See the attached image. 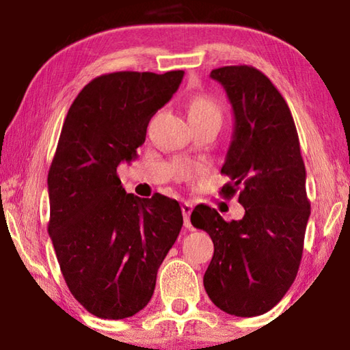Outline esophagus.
Instances as JSON below:
<instances>
[{"instance_id":"obj_1","label":"esophagus","mask_w":350,"mask_h":350,"mask_svg":"<svg viewBox=\"0 0 350 350\" xmlns=\"http://www.w3.org/2000/svg\"><path fill=\"white\" fill-rule=\"evenodd\" d=\"M193 211V204L191 202H183L182 204V215H183V224H185L187 228H191V222H189V215Z\"/></svg>"}]
</instances>
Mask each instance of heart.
Listing matches in <instances>:
<instances>
[{
    "instance_id": "heart-1",
    "label": "heart",
    "mask_w": 350,
    "mask_h": 350,
    "mask_svg": "<svg viewBox=\"0 0 350 350\" xmlns=\"http://www.w3.org/2000/svg\"><path fill=\"white\" fill-rule=\"evenodd\" d=\"M189 120H200V118H217L221 122V106L215 98L208 96H196L188 103Z\"/></svg>"
}]
</instances>
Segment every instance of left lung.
Returning a JSON list of instances; mask_svg holds the SVG:
<instances>
[{
	"label": "left lung",
	"instance_id": "8db88e82",
	"mask_svg": "<svg viewBox=\"0 0 350 350\" xmlns=\"http://www.w3.org/2000/svg\"><path fill=\"white\" fill-rule=\"evenodd\" d=\"M210 77L224 86L234 125L221 173V193L245 215L227 222L215 208L198 205L191 224L210 234L215 254L204 287L219 309L258 317L275 307L292 286L303 256L310 216L306 167L286 100L253 66H224Z\"/></svg>",
	"mask_w": 350,
	"mask_h": 350
}]
</instances>
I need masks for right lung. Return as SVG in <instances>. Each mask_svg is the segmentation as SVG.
<instances>
[{
  "mask_svg": "<svg viewBox=\"0 0 350 350\" xmlns=\"http://www.w3.org/2000/svg\"><path fill=\"white\" fill-rule=\"evenodd\" d=\"M183 74L100 75L64 118L47 174V232L70 293L98 318L133 317L150 303L157 270L180 233L179 202L126 193L117 167L137 157L148 123Z\"/></svg>",
  "mask_w": 350,
  "mask_h": 350,
  "instance_id": "obj_1",
  "label": "right lung"
}]
</instances>
